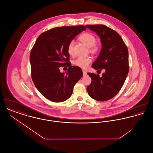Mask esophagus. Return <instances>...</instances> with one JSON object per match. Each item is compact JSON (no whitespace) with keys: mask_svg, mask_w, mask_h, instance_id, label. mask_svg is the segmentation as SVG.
I'll return each instance as SVG.
<instances>
[{"mask_svg":"<svg viewBox=\"0 0 153 153\" xmlns=\"http://www.w3.org/2000/svg\"><path fill=\"white\" fill-rule=\"evenodd\" d=\"M82 72H83V75H84V76H85V75H87V72L85 71H82Z\"/></svg>","mask_w":153,"mask_h":153,"instance_id":"obj_1","label":"esophagus"}]
</instances>
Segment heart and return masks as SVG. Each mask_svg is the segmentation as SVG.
I'll return each instance as SVG.
<instances>
[{"mask_svg":"<svg viewBox=\"0 0 153 153\" xmlns=\"http://www.w3.org/2000/svg\"><path fill=\"white\" fill-rule=\"evenodd\" d=\"M80 41L85 44L88 47H91V51L92 52H96L97 51V47L95 46L96 43V39L94 35L89 33H85L82 34L79 36ZM74 46V41H71L68 45L67 51L69 54H72L73 52V49ZM91 59L90 58H84V57H79L76 59L74 64L76 66H78L82 69L87 68L89 64L91 62Z\"/></svg>","mask_w":153,"mask_h":153,"instance_id":"heart-1","label":"heart"}]
</instances>
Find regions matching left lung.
Returning <instances> with one entry per match:
<instances>
[{
    "label": "left lung",
    "mask_w": 153,
    "mask_h": 153,
    "mask_svg": "<svg viewBox=\"0 0 153 153\" xmlns=\"http://www.w3.org/2000/svg\"><path fill=\"white\" fill-rule=\"evenodd\" d=\"M101 39L102 48L92 67L96 70L105 69L101 76L88 73L91 78L88 93L93 99L105 101L115 97L123 86L129 71L128 51L120 35L104 25H88Z\"/></svg>",
    "instance_id": "obj_1"
}]
</instances>
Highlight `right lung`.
<instances>
[{
  "label": "right lung",
  "mask_w": 153,
  "mask_h": 153,
  "mask_svg": "<svg viewBox=\"0 0 153 153\" xmlns=\"http://www.w3.org/2000/svg\"><path fill=\"white\" fill-rule=\"evenodd\" d=\"M85 30L83 25L58 27L41 33L36 39L30 53L31 76L35 87L46 99L54 102L65 101L82 76L79 67L69 64L67 48ZM65 65L68 67L67 72L61 73L59 68Z\"/></svg>",
  "instance_id": "1"
}]
</instances>
